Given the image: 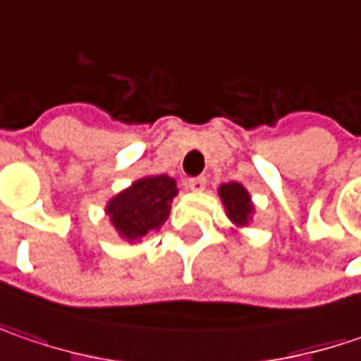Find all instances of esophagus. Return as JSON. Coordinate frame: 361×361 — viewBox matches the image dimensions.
I'll return each mask as SVG.
<instances>
[{"label":"esophagus","mask_w":361,"mask_h":361,"mask_svg":"<svg viewBox=\"0 0 361 361\" xmlns=\"http://www.w3.org/2000/svg\"><path fill=\"white\" fill-rule=\"evenodd\" d=\"M187 185L190 190H202L207 187V178L204 176H192V178H188Z\"/></svg>","instance_id":"1"}]
</instances>
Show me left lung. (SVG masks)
<instances>
[{
    "mask_svg": "<svg viewBox=\"0 0 361 361\" xmlns=\"http://www.w3.org/2000/svg\"><path fill=\"white\" fill-rule=\"evenodd\" d=\"M219 195L223 199V204L229 213V219L237 225H247V221L251 219L253 213V202L249 192L245 190L239 183H229V185H221Z\"/></svg>",
    "mask_w": 361,
    "mask_h": 361,
    "instance_id": "obj_1",
    "label": "left lung"
}]
</instances>
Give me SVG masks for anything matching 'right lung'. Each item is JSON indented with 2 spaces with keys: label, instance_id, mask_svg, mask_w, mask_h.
Segmentation results:
<instances>
[{
  "label": "right lung",
  "instance_id": "obj_1",
  "mask_svg": "<svg viewBox=\"0 0 361 361\" xmlns=\"http://www.w3.org/2000/svg\"><path fill=\"white\" fill-rule=\"evenodd\" d=\"M176 197V183L166 174L146 176L122 190L108 202L106 213L112 225L128 241H136L159 229L169 219L171 201Z\"/></svg>",
  "mask_w": 361,
  "mask_h": 361
}]
</instances>
